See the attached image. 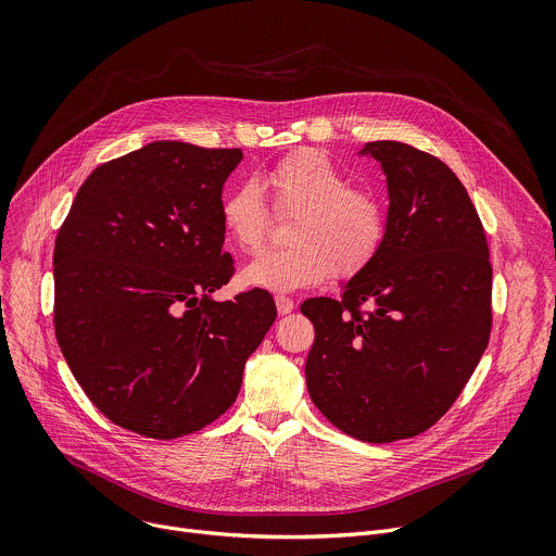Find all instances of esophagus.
Returning a JSON list of instances; mask_svg holds the SVG:
<instances>
[{"label": "esophagus", "mask_w": 556, "mask_h": 556, "mask_svg": "<svg viewBox=\"0 0 556 556\" xmlns=\"http://www.w3.org/2000/svg\"><path fill=\"white\" fill-rule=\"evenodd\" d=\"M275 303H277V312L283 316V314H290L292 309H294V301L290 299V296H283V294H279V296H275Z\"/></svg>", "instance_id": "esophagus-1"}]
</instances>
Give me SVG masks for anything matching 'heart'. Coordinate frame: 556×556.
Here are the masks:
<instances>
[{
	"label": "heart",
	"mask_w": 556,
	"mask_h": 556,
	"mask_svg": "<svg viewBox=\"0 0 556 556\" xmlns=\"http://www.w3.org/2000/svg\"><path fill=\"white\" fill-rule=\"evenodd\" d=\"M264 185L277 213H296L286 249L255 257L244 283L270 292L319 286L332 273L341 279L361 273L387 235V204L371 187L350 185V176L316 149L294 151L268 169ZM222 230L244 253H255L270 230V211L257 180H244L219 202Z\"/></svg>",
	"instance_id": "b5f03b06"
}]
</instances>
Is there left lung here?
Wrapping results in <instances>:
<instances>
[{"label":"left lung","mask_w":556,"mask_h":556,"mask_svg":"<svg viewBox=\"0 0 556 556\" xmlns=\"http://www.w3.org/2000/svg\"><path fill=\"white\" fill-rule=\"evenodd\" d=\"M389 189L387 235L341 299L314 296L305 361L312 403L374 444L414 438L455 403L493 326L482 219L440 161L399 140L367 142Z\"/></svg>","instance_id":"1"}]
</instances>
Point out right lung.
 <instances>
[{
	"mask_svg": "<svg viewBox=\"0 0 556 556\" xmlns=\"http://www.w3.org/2000/svg\"><path fill=\"white\" fill-rule=\"evenodd\" d=\"M242 149L157 140L97 167L54 242V332L88 399L114 425L174 440L237 399L277 319L270 292L213 301L222 187Z\"/></svg>",
	"mask_w": 556,
	"mask_h": 556,
	"instance_id": "right-lung-1",
	"label": "right lung"
}]
</instances>
